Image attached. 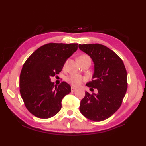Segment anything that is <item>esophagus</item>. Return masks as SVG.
Returning <instances> with one entry per match:
<instances>
[{
  "label": "esophagus",
  "instance_id": "1",
  "mask_svg": "<svg viewBox=\"0 0 146 146\" xmlns=\"http://www.w3.org/2000/svg\"><path fill=\"white\" fill-rule=\"evenodd\" d=\"M77 90V88H75V87H73V86H71V92H75L76 90Z\"/></svg>",
  "mask_w": 146,
  "mask_h": 146
}]
</instances>
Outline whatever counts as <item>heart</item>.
<instances>
[{
    "label": "heart",
    "mask_w": 146,
    "mask_h": 146,
    "mask_svg": "<svg viewBox=\"0 0 146 146\" xmlns=\"http://www.w3.org/2000/svg\"><path fill=\"white\" fill-rule=\"evenodd\" d=\"M89 58L87 55H82L79 57V59H82V58ZM66 81L70 83L73 86H78L79 85L81 84V83L85 80V78L81 75H78V74H72L70 76L66 77Z\"/></svg>",
    "instance_id": "b5f03b06"
}]
</instances>
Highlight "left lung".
<instances>
[{
    "mask_svg": "<svg viewBox=\"0 0 146 146\" xmlns=\"http://www.w3.org/2000/svg\"><path fill=\"white\" fill-rule=\"evenodd\" d=\"M78 47L90 56L94 64L92 80L86 85L98 90L97 94H92L85 92L80 111L89 120L103 121L112 115L122 104L127 89L125 67L119 56L104 45L86 44Z\"/></svg>",
    "mask_w": 146,
    "mask_h": 146,
    "instance_id": "8db88e82",
    "label": "left lung"
}]
</instances>
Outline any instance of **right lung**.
<instances>
[{
    "label": "right lung",
    "instance_id": "obj_1",
    "mask_svg": "<svg viewBox=\"0 0 146 146\" xmlns=\"http://www.w3.org/2000/svg\"><path fill=\"white\" fill-rule=\"evenodd\" d=\"M77 49L75 43H49L36 49L24 63L20 75V93L33 115L49 119L60 111L62 99L71 92V86L65 82L57 86L51 82V77L61 71Z\"/></svg>",
    "mask_w": 146,
    "mask_h": 146
}]
</instances>
